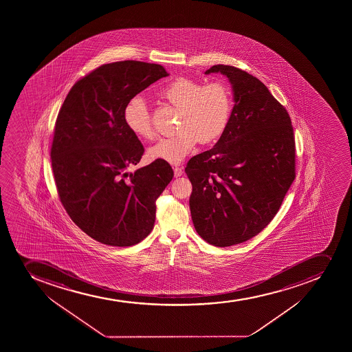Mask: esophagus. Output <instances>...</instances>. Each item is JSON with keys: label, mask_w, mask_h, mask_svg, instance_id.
I'll use <instances>...</instances> for the list:
<instances>
[{"label": "esophagus", "mask_w": 352, "mask_h": 352, "mask_svg": "<svg viewBox=\"0 0 352 352\" xmlns=\"http://www.w3.org/2000/svg\"><path fill=\"white\" fill-rule=\"evenodd\" d=\"M173 170L175 178H179V177H182V174H184V170L180 167H174Z\"/></svg>", "instance_id": "34e87169"}]
</instances>
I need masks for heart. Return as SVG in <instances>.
<instances>
[{
    "label": "heart",
    "mask_w": 352,
    "mask_h": 352,
    "mask_svg": "<svg viewBox=\"0 0 352 352\" xmlns=\"http://www.w3.org/2000/svg\"><path fill=\"white\" fill-rule=\"evenodd\" d=\"M170 104L180 108L179 132L160 140L150 148V158L170 164L182 163L196 144L213 142L230 122L233 98L223 81L202 85L192 78H178L160 91ZM124 122L133 135L141 140L155 136L153 118L142 96L131 98L124 109Z\"/></svg>",
    "instance_id": "obj_1"
}]
</instances>
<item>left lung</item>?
Returning a JSON list of instances; mask_svg holds the SVG:
<instances>
[{"mask_svg":"<svg viewBox=\"0 0 352 352\" xmlns=\"http://www.w3.org/2000/svg\"><path fill=\"white\" fill-rule=\"evenodd\" d=\"M232 85L234 107L212 149L189 160L192 223L203 240L230 247L261 233L295 179V139L288 112L257 78L213 65Z\"/></svg>","mask_w":352,"mask_h":352,"instance_id":"left-lung-1","label":"left lung"}]
</instances>
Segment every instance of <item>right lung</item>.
<instances>
[{"instance_id": "right-lung-1", "label": "right lung", "mask_w": 352, "mask_h": 352, "mask_svg": "<svg viewBox=\"0 0 352 352\" xmlns=\"http://www.w3.org/2000/svg\"><path fill=\"white\" fill-rule=\"evenodd\" d=\"M158 64H104L77 81L57 120L50 157L64 209L88 236L112 247L146 239L156 218V199L173 178L155 160L129 172L144 149L124 122L127 102L160 78Z\"/></svg>"}]
</instances>
